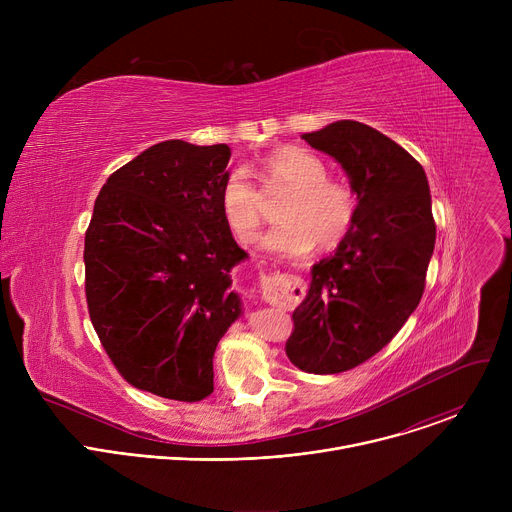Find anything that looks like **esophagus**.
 Listing matches in <instances>:
<instances>
[{
    "label": "esophagus",
    "mask_w": 512,
    "mask_h": 512,
    "mask_svg": "<svg viewBox=\"0 0 512 512\" xmlns=\"http://www.w3.org/2000/svg\"><path fill=\"white\" fill-rule=\"evenodd\" d=\"M263 296L269 304H296L304 296V285L298 277L291 275H273L263 287Z\"/></svg>",
    "instance_id": "esophagus-1"
}]
</instances>
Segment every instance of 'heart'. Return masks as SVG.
I'll return each instance as SVG.
<instances>
[{"label": "heart", "instance_id": "1", "mask_svg": "<svg viewBox=\"0 0 512 512\" xmlns=\"http://www.w3.org/2000/svg\"><path fill=\"white\" fill-rule=\"evenodd\" d=\"M259 178L267 194L287 190L279 204L281 223L267 231L261 247L283 257L308 255L314 245L336 247L352 229L356 196L348 184L328 178L326 164L308 150L287 145L265 158ZM221 212L239 243L257 239L261 194L243 168H235L221 188Z\"/></svg>", "mask_w": 512, "mask_h": 512}]
</instances>
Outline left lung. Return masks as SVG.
I'll list each match as a JSON object with an SVG mask.
<instances>
[{
    "label": "left lung",
    "mask_w": 512,
    "mask_h": 512,
    "mask_svg": "<svg viewBox=\"0 0 512 512\" xmlns=\"http://www.w3.org/2000/svg\"><path fill=\"white\" fill-rule=\"evenodd\" d=\"M302 139L340 164L358 204L338 249L312 265L285 352L306 373L336 375L377 354L415 312L435 245L431 194L421 164L369 125L334 121Z\"/></svg>",
    "instance_id": "obj_1"
}]
</instances>
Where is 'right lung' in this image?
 <instances>
[{
	"mask_svg": "<svg viewBox=\"0 0 512 512\" xmlns=\"http://www.w3.org/2000/svg\"><path fill=\"white\" fill-rule=\"evenodd\" d=\"M227 143L168 139L113 172L85 235L91 322L133 387L176 401L214 389V350L243 314L231 271L249 255L221 212Z\"/></svg>",
	"mask_w": 512,
	"mask_h": 512,
	"instance_id": "obj_1",
	"label": "right lung"
}]
</instances>
